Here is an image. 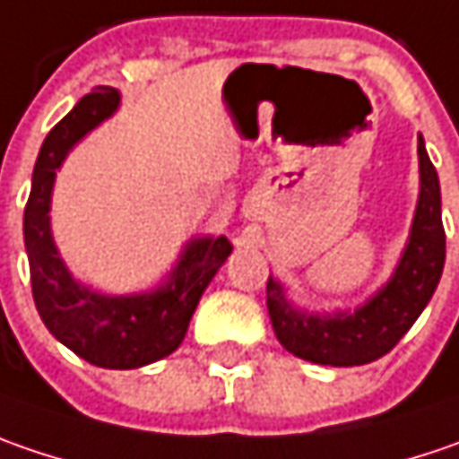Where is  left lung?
Wrapping results in <instances>:
<instances>
[{"mask_svg":"<svg viewBox=\"0 0 459 459\" xmlns=\"http://www.w3.org/2000/svg\"><path fill=\"white\" fill-rule=\"evenodd\" d=\"M421 164V195L413 218L409 247L395 269L393 280L380 290L368 306L351 316L318 318L292 308L282 288L269 277L267 308L280 344L316 365L351 368L380 359L395 347L413 326L431 300L445 267V226L439 177L429 161L424 141H419Z\"/></svg>","mask_w":459,"mask_h":459,"instance_id":"8db88e82","label":"left lung"}]
</instances>
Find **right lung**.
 Wrapping results in <instances>:
<instances>
[{
    "label": "right lung",
    "mask_w": 459,
    "mask_h": 459,
    "mask_svg": "<svg viewBox=\"0 0 459 459\" xmlns=\"http://www.w3.org/2000/svg\"><path fill=\"white\" fill-rule=\"evenodd\" d=\"M117 91L97 87L46 135L32 169L25 205V249L35 308L46 329L90 365L133 369L156 362L182 344L203 290L230 254L226 236L192 241L169 285L153 295L108 298L82 288L61 264L50 238L48 208L56 169L66 151L117 108Z\"/></svg>",
    "instance_id": "obj_1"
}]
</instances>
